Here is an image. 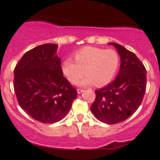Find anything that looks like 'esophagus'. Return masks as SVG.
<instances>
[{"label":"esophagus","instance_id":"esophagus-1","mask_svg":"<svg viewBox=\"0 0 160 160\" xmlns=\"http://www.w3.org/2000/svg\"><path fill=\"white\" fill-rule=\"evenodd\" d=\"M84 92V90H83V89H77V93L78 94H81L82 92Z\"/></svg>","mask_w":160,"mask_h":160}]
</instances>
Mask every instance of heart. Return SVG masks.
Segmentation results:
<instances>
[{"instance_id": "heart-1", "label": "heart", "mask_w": 160, "mask_h": 160, "mask_svg": "<svg viewBox=\"0 0 160 160\" xmlns=\"http://www.w3.org/2000/svg\"><path fill=\"white\" fill-rule=\"evenodd\" d=\"M74 60L67 59L62 63V73L72 84L79 82L80 86L86 87L95 84L103 86L114 77L119 67V58L114 50L86 47L74 54Z\"/></svg>"}]
</instances>
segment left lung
<instances>
[{"mask_svg": "<svg viewBox=\"0 0 160 160\" xmlns=\"http://www.w3.org/2000/svg\"><path fill=\"white\" fill-rule=\"evenodd\" d=\"M108 44L117 50L120 68L113 82L95 91L90 109L99 121L113 124L128 119L141 104L146 92V70L133 52L118 43Z\"/></svg>", "mask_w": 160, "mask_h": 160, "instance_id": "1", "label": "left lung"}]
</instances>
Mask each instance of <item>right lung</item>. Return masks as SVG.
I'll return each instance as SVG.
<instances>
[{
	"mask_svg": "<svg viewBox=\"0 0 160 160\" xmlns=\"http://www.w3.org/2000/svg\"><path fill=\"white\" fill-rule=\"evenodd\" d=\"M58 45L45 43L24 54L14 71V88L19 105L30 117L44 124L62 120L77 97L63 76Z\"/></svg>",
	"mask_w": 160,
	"mask_h": 160,
	"instance_id": "add662e5",
	"label": "right lung"
}]
</instances>
